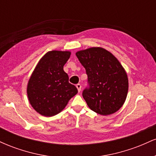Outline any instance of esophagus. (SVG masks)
I'll list each match as a JSON object with an SVG mask.
<instances>
[{"label":"esophagus","mask_w":156,"mask_h":156,"mask_svg":"<svg viewBox=\"0 0 156 156\" xmlns=\"http://www.w3.org/2000/svg\"><path fill=\"white\" fill-rule=\"evenodd\" d=\"M76 87H77V89H78V92H80V91H81V85H80V83L76 84Z\"/></svg>","instance_id":"34e87169"}]
</instances>
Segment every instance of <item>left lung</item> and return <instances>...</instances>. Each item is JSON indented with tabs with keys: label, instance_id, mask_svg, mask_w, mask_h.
<instances>
[{
	"label": "left lung",
	"instance_id": "obj_1",
	"mask_svg": "<svg viewBox=\"0 0 156 156\" xmlns=\"http://www.w3.org/2000/svg\"><path fill=\"white\" fill-rule=\"evenodd\" d=\"M86 69L89 87L83 98L91 110L106 116L124 104L128 92V78L124 67L111 52L101 47L76 52Z\"/></svg>",
	"mask_w": 156,
	"mask_h": 156
}]
</instances>
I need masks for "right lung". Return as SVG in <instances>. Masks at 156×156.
Segmentation results:
<instances>
[{
    "mask_svg": "<svg viewBox=\"0 0 156 156\" xmlns=\"http://www.w3.org/2000/svg\"><path fill=\"white\" fill-rule=\"evenodd\" d=\"M70 55V51H48L39 61L28 80V101L41 115L53 117L58 114L78 93L64 71V65Z\"/></svg>",
    "mask_w": 156,
    "mask_h": 156,
    "instance_id": "add662e5",
    "label": "right lung"
}]
</instances>
